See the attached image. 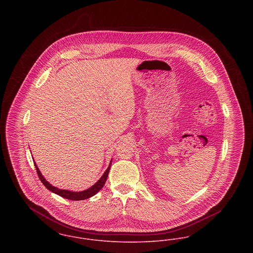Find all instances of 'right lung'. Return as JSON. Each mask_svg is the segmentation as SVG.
Returning <instances> with one entry per match:
<instances>
[{"instance_id": "right-lung-1", "label": "right lung", "mask_w": 253, "mask_h": 253, "mask_svg": "<svg viewBox=\"0 0 253 253\" xmlns=\"http://www.w3.org/2000/svg\"><path fill=\"white\" fill-rule=\"evenodd\" d=\"M111 162H112V160L110 161L108 168L106 169L104 173L101 175V178L92 187H90L89 189L84 190V191H82V192H73V191H69V190H62V189H58V188L51 185L45 179V177L42 175V173L40 172V170H39V169L37 167L35 162H34V166H35V169H36V171H37L39 179L41 180V182L44 184V186L48 190H50L52 193H54V194L64 198V199H67V200H71V201H84V200L89 199V198L95 196L101 190V188L103 187V185L105 184V181H106L107 176H108L109 169H110V167H111Z\"/></svg>"}]
</instances>
